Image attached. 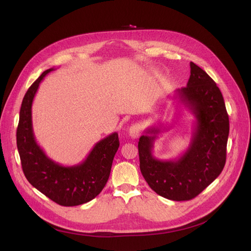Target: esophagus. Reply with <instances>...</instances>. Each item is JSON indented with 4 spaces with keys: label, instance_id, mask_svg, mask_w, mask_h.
<instances>
[{
    "label": "esophagus",
    "instance_id": "34e87169",
    "mask_svg": "<svg viewBox=\"0 0 251 251\" xmlns=\"http://www.w3.org/2000/svg\"><path fill=\"white\" fill-rule=\"evenodd\" d=\"M142 129H143L142 125H140V124H135V125H133L132 126L129 127V129H128V135H129L130 138L137 139V138H139V137L141 136Z\"/></svg>",
    "mask_w": 251,
    "mask_h": 251
}]
</instances>
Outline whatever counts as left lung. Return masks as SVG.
Segmentation results:
<instances>
[{
	"label": "left lung",
	"mask_w": 251,
	"mask_h": 251,
	"mask_svg": "<svg viewBox=\"0 0 251 251\" xmlns=\"http://www.w3.org/2000/svg\"><path fill=\"white\" fill-rule=\"evenodd\" d=\"M187 87L176 91L182 103L193 112L196 126L190 146L175 160H159L152 148L159 127H150L140 137V170L150 188L175 201L195 198L222 173L226 163L229 116L217 83L195 63L190 62Z\"/></svg>",
	"instance_id": "left-lung-1"
}]
</instances>
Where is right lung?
Wrapping results in <instances>:
<instances>
[{
    "label": "right lung",
    "instance_id": "1",
    "mask_svg": "<svg viewBox=\"0 0 251 251\" xmlns=\"http://www.w3.org/2000/svg\"><path fill=\"white\" fill-rule=\"evenodd\" d=\"M53 69L44 71L22 100L16 132L17 148L27 181L59 205L75 206L91 201L105 187L119 140L117 133L107 136L94 146L86 160L73 166H63L47 156L34 139L31 106L40 82Z\"/></svg>",
    "mask_w": 251,
    "mask_h": 251
}]
</instances>
